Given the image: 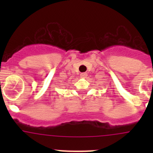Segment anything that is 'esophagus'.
Returning a JSON list of instances; mask_svg holds the SVG:
<instances>
[{
  "instance_id": "34e87169",
  "label": "esophagus",
  "mask_w": 153,
  "mask_h": 153,
  "mask_svg": "<svg viewBox=\"0 0 153 153\" xmlns=\"http://www.w3.org/2000/svg\"><path fill=\"white\" fill-rule=\"evenodd\" d=\"M87 76V74L86 73H82V74H80V77L81 78H85Z\"/></svg>"
}]
</instances>
